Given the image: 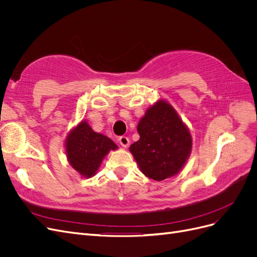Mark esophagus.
Returning a JSON list of instances; mask_svg holds the SVG:
<instances>
[{
  "label": "esophagus",
  "mask_w": 257,
  "mask_h": 257,
  "mask_svg": "<svg viewBox=\"0 0 257 257\" xmlns=\"http://www.w3.org/2000/svg\"><path fill=\"white\" fill-rule=\"evenodd\" d=\"M119 143L123 148H126L130 145V139L126 136H121L119 137Z\"/></svg>",
  "instance_id": "34e87169"
}]
</instances>
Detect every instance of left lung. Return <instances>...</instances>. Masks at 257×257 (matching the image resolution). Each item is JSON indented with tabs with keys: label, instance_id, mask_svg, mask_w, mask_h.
<instances>
[{
	"label": "left lung",
	"instance_id": "obj_1",
	"mask_svg": "<svg viewBox=\"0 0 257 257\" xmlns=\"http://www.w3.org/2000/svg\"><path fill=\"white\" fill-rule=\"evenodd\" d=\"M137 132L141 138L130 151L142 173L155 181L179 174L190 158L192 136L175 108L159 99L139 120Z\"/></svg>",
	"mask_w": 257,
	"mask_h": 257
}]
</instances>
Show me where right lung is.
<instances>
[{"label": "right lung", "instance_id": "1", "mask_svg": "<svg viewBox=\"0 0 257 257\" xmlns=\"http://www.w3.org/2000/svg\"><path fill=\"white\" fill-rule=\"evenodd\" d=\"M64 146L69 165L87 179L96 174L110 150L118 149L110 138L93 131L85 120L71 130Z\"/></svg>", "mask_w": 257, "mask_h": 257}]
</instances>
